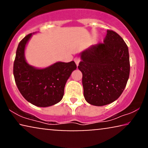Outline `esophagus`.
<instances>
[{"instance_id":"1","label":"esophagus","mask_w":148,"mask_h":148,"mask_svg":"<svg viewBox=\"0 0 148 148\" xmlns=\"http://www.w3.org/2000/svg\"><path fill=\"white\" fill-rule=\"evenodd\" d=\"M74 61H75V62L76 65L78 66L79 65V62H80V59L78 57H76V58H75Z\"/></svg>"}]
</instances>
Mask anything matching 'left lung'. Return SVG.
Instances as JSON below:
<instances>
[{"mask_svg":"<svg viewBox=\"0 0 148 148\" xmlns=\"http://www.w3.org/2000/svg\"><path fill=\"white\" fill-rule=\"evenodd\" d=\"M85 100L102 106L118 99L129 79V49L118 34L107 30L104 44L92 46L79 54Z\"/></svg>","mask_w":148,"mask_h":148,"instance_id":"obj_1","label":"left lung"}]
</instances>
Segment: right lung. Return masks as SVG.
Returning <instances> with one entry per match:
<instances>
[{
    "mask_svg": "<svg viewBox=\"0 0 148 148\" xmlns=\"http://www.w3.org/2000/svg\"><path fill=\"white\" fill-rule=\"evenodd\" d=\"M35 33L28 34L19 42L13 75L20 93L27 102L38 107H48L62 100L66 81L77 66L74 61H58L45 68L30 65L25 59V50Z\"/></svg>",
    "mask_w": 148,
    "mask_h": 148,
    "instance_id": "right-lung-1",
    "label": "right lung"
}]
</instances>
